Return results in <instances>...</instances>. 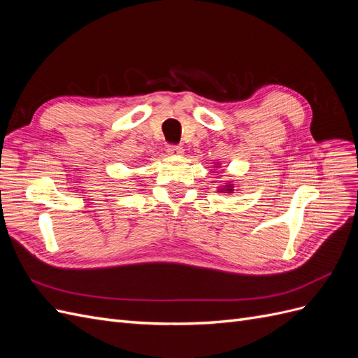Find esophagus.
Listing matches in <instances>:
<instances>
[{"label": "esophagus", "mask_w": 358, "mask_h": 358, "mask_svg": "<svg viewBox=\"0 0 358 358\" xmlns=\"http://www.w3.org/2000/svg\"><path fill=\"white\" fill-rule=\"evenodd\" d=\"M167 154L173 155V157H179L183 154V148L180 145H170L167 148Z\"/></svg>", "instance_id": "1"}]
</instances>
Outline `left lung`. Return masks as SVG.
Wrapping results in <instances>:
<instances>
[{"label":"left lung","mask_w":358,"mask_h":358,"mask_svg":"<svg viewBox=\"0 0 358 358\" xmlns=\"http://www.w3.org/2000/svg\"><path fill=\"white\" fill-rule=\"evenodd\" d=\"M229 191H230V189H229Z\"/></svg>","instance_id":"left-lung-1"}]
</instances>
